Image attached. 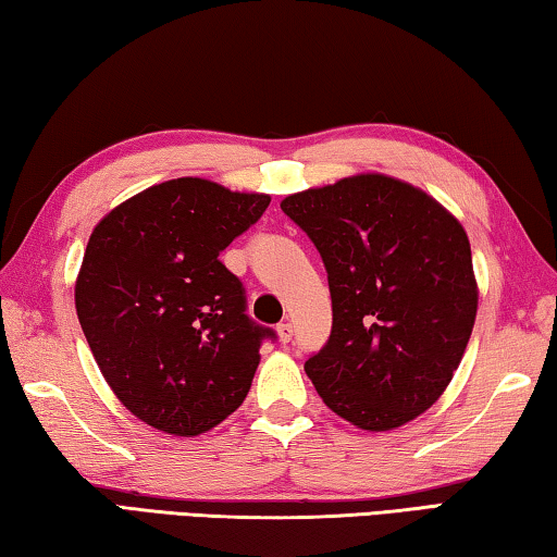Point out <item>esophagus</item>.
<instances>
[{
    "mask_svg": "<svg viewBox=\"0 0 557 557\" xmlns=\"http://www.w3.org/2000/svg\"><path fill=\"white\" fill-rule=\"evenodd\" d=\"M292 334H295V326H292V322H282V324H277V336H280V342H282V344H287L289 338H292Z\"/></svg>",
    "mask_w": 557,
    "mask_h": 557,
    "instance_id": "obj_1",
    "label": "esophagus"
}]
</instances>
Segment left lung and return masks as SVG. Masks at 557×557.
I'll use <instances>...</instances> for the list:
<instances>
[{
  "instance_id": "left-lung-1",
  "label": "left lung",
  "mask_w": 557,
  "mask_h": 557,
  "mask_svg": "<svg viewBox=\"0 0 557 557\" xmlns=\"http://www.w3.org/2000/svg\"><path fill=\"white\" fill-rule=\"evenodd\" d=\"M324 260L332 334L305 371L351 425L385 432L435 403L465 356L476 280L461 223L420 188L358 174L280 203Z\"/></svg>"
}]
</instances>
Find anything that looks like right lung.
<instances>
[{
  "mask_svg": "<svg viewBox=\"0 0 557 557\" xmlns=\"http://www.w3.org/2000/svg\"><path fill=\"white\" fill-rule=\"evenodd\" d=\"M270 206L206 178H172L112 209L92 231L75 312L112 393L169 435L194 437L240 408L262 338L221 252Z\"/></svg>",
  "mask_w": 557,
  "mask_h": 557,
  "instance_id": "1",
  "label": "right lung"
}]
</instances>
